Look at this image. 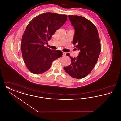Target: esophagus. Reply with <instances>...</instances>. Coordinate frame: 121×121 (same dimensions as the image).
Segmentation results:
<instances>
[{
	"instance_id": "1",
	"label": "esophagus",
	"mask_w": 121,
	"mask_h": 121,
	"mask_svg": "<svg viewBox=\"0 0 121 121\" xmlns=\"http://www.w3.org/2000/svg\"><path fill=\"white\" fill-rule=\"evenodd\" d=\"M63 55L64 56H66V53L65 52H63Z\"/></svg>"
}]
</instances>
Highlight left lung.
<instances>
[{"label": "left lung", "mask_w": 121, "mask_h": 121, "mask_svg": "<svg viewBox=\"0 0 121 121\" xmlns=\"http://www.w3.org/2000/svg\"><path fill=\"white\" fill-rule=\"evenodd\" d=\"M75 33L73 43L80 50L77 58L71 59V63L63 69L72 77L80 79L89 74L94 68L101 52V43L98 30L94 24L84 17L68 15Z\"/></svg>", "instance_id": "left-lung-1"}]
</instances>
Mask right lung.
I'll list each match as a JSON object with an SVG mask.
<instances>
[{"label":"right lung","instance_id":"add662e5","mask_svg":"<svg viewBox=\"0 0 121 121\" xmlns=\"http://www.w3.org/2000/svg\"><path fill=\"white\" fill-rule=\"evenodd\" d=\"M65 14L45 13L34 17L23 33L21 48L24 63L35 74H42L50 69L52 62L62 56L60 50L44 46L56 30L67 20Z\"/></svg>","mask_w":121,"mask_h":121}]
</instances>
